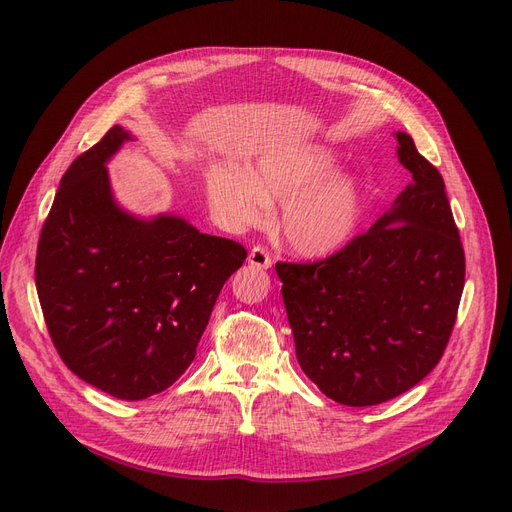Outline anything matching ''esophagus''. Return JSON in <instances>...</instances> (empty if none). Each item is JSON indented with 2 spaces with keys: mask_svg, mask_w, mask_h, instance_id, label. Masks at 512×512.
<instances>
[{
  "mask_svg": "<svg viewBox=\"0 0 512 512\" xmlns=\"http://www.w3.org/2000/svg\"><path fill=\"white\" fill-rule=\"evenodd\" d=\"M249 263L257 270H270L272 267V255L267 253L263 247H253L249 253Z\"/></svg>",
  "mask_w": 512,
  "mask_h": 512,
  "instance_id": "34e87169",
  "label": "esophagus"
}]
</instances>
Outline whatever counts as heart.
I'll use <instances>...</instances> for the list:
<instances>
[{
	"label": "heart",
	"mask_w": 512,
	"mask_h": 512,
	"mask_svg": "<svg viewBox=\"0 0 512 512\" xmlns=\"http://www.w3.org/2000/svg\"><path fill=\"white\" fill-rule=\"evenodd\" d=\"M338 155L319 143L272 149L255 172L238 166L213 168L207 178L211 209L226 228L259 226L284 201L278 230L284 245L301 257L321 259L340 251L363 213L361 184L336 174Z\"/></svg>",
	"instance_id": "obj_1"
}]
</instances>
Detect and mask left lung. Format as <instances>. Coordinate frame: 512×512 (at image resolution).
Listing matches in <instances>:
<instances>
[{
    "label": "left lung",
    "instance_id": "1",
    "mask_svg": "<svg viewBox=\"0 0 512 512\" xmlns=\"http://www.w3.org/2000/svg\"><path fill=\"white\" fill-rule=\"evenodd\" d=\"M413 174L390 211L338 253L276 263L297 359L328 398L380 405L432 371L465 286V251L442 174L396 132Z\"/></svg>",
    "mask_w": 512,
    "mask_h": 512
}]
</instances>
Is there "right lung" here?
<instances>
[{
  "label": "right lung",
  "instance_id": "add662e5",
  "mask_svg": "<svg viewBox=\"0 0 512 512\" xmlns=\"http://www.w3.org/2000/svg\"><path fill=\"white\" fill-rule=\"evenodd\" d=\"M130 139L112 126L62 176L39 236L35 284L66 367L114 398L143 400L193 363L247 251L178 215L139 220L124 211L105 164Z\"/></svg>",
  "mask_w": 512,
  "mask_h": 512
}]
</instances>
